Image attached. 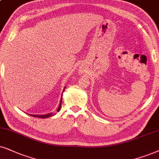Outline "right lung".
<instances>
[{"instance_id": "obj_1", "label": "right lung", "mask_w": 159, "mask_h": 159, "mask_svg": "<svg viewBox=\"0 0 159 159\" xmlns=\"http://www.w3.org/2000/svg\"><path fill=\"white\" fill-rule=\"evenodd\" d=\"M66 86L65 88H64V90L65 89ZM64 92V91H63ZM61 102H62V95H61V100H60V103H59V108H58L57 109V111H59L60 110V108H61ZM29 115H31L32 116H35V117H39V118H47V117H50V116H53L54 114L53 113H48V114H30Z\"/></svg>"}]
</instances>
